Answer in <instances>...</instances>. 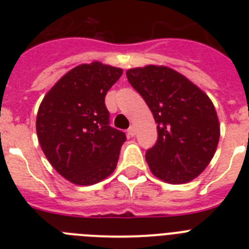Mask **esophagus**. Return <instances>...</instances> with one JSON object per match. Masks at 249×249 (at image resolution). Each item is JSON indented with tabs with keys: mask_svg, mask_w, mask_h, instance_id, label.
<instances>
[{
	"mask_svg": "<svg viewBox=\"0 0 249 249\" xmlns=\"http://www.w3.org/2000/svg\"><path fill=\"white\" fill-rule=\"evenodd\" d=\"M127 132H128V136H129V137H133V136L136 135V127H135V126H131V127H129L128 131H127Z\"/></svg>",
	"mask_w": 249,
	"mask_h": 249,
	"instance_id": "esophagus-1",
	"label": "esophagus"
}]
</instances>
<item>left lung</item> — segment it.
Here are the masks:
<instances>
[{"instance_id": "1", "label": "left lung", "mask_w": 249, "mask_h": 249, "mask_svg": "<svg viewBox=\"0 0 249 249\" xmlns=\"http://www.w3.org/2000/svg\"><path fill=\"white\" fill-rule=\"evenodd\" d=\"M126 74L157 123V142L146 152L151 172L172 184L198 177L210 164L219 141L212 101L187 77L166 66L131 68Z\"/></svg>"}]
</instances>
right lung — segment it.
<instances>
[{
	"label": "right lung",
	"mask_w": 249,
	"mask_h": 249,
	"mask_svg": "<svg viewBox=\"0 0 249 249\" xmlns=\"http://www.w3.org/2000/svg\"><path fill=\"white\" fill-rule=\"evenodd\" d=\"M122 68L94 61L68 71L39 105L36 131L43 153L59 175L78 186L108 177L117 166L123 132L109 126L106 93Z\"/></svg>",
	"instance_id": "obj_1"
}]
</instances>
